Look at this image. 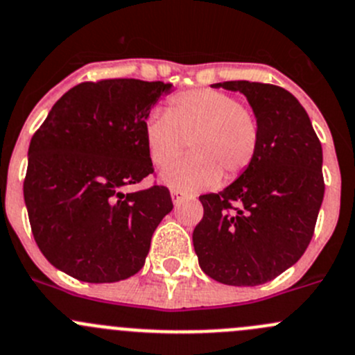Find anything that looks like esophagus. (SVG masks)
<instances>
[{
    "label": "esophagus",
    "instance_id": "34e87169",
    "mask_svg": "<svg viewBox=\"0 0 355 355\" xmlns=\"http://www.w3.org/2000/svg\"><path fill=\"white\" fill-rule=\"evenodd\" d=\"M171 199H173L175 205H178L182 199H185V192L178 191V189H171Z\"/></svg>",
    "mask_w": 355,
    "mask_h": 355
}]
</instances>
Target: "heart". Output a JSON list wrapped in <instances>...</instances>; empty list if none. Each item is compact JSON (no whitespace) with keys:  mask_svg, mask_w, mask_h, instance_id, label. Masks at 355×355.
<instances>
[{"mask_svg":"<svg viewBox=\"0 0 355 355\" xmlns=\"http://www.w3.org/2000/svg\"><path fill=\"white\" fill-rule=\"evenodd\" d=\"M147 153L164 166L184 153L191 156L161 173L166 185L184 191L230 184L253 164L260 147V123L253 109L227 92L199 88L173 95L168 111H154L144 125Z\"/></svg>","mask_w":355,"mask_h":355,"instance_id":"b5f03b06","label":"heart"}]
</instances>
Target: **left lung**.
<instances>
[{"instance_id":"1","label":"left lung","mask_w":355,"mask_h":355,"mask_svg":"<svg viewBox=\"0 0 355 355\" xmlns=\"http://www.w3.org/2000/svg\"><path fill=\"white\" fill-rule=\"evenodd\" d=\"M260 123L253 164L218 194L199 196L205 215L192 232L199 267L229 286H258L300 260L324 198L322 147L309 114L276 85L223 81Z\"/></svg>"}]
</instances>
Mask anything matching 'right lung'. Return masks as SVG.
Here are the masks:
<instances>
[{"label": "right lung", "instance_id": "add662e5", "mask_svg": "<svg viewBox=\"0 0 355 355\" xmlns=\"http://www.w3.org/2000/svg\"><path fill=\"white\" fill-rule=\"evenodd\" d=\"M171 85L86 81L62 95L31 139L24 201L31 230L53 267L85 283L128 279L173 209L163 185L125 194L154 171L144 125Z\"/></svg>", "mask_w": 355, "mask_h": 355}]
</instances>
